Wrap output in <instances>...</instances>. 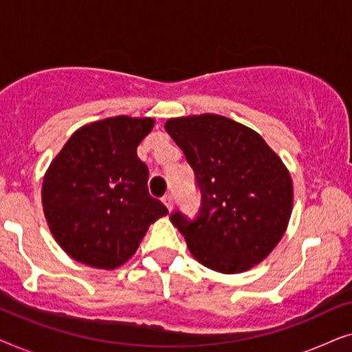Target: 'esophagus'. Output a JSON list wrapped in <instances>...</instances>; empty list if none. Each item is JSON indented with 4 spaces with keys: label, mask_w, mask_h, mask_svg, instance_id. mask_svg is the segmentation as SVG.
<instances>
[{
    "label": "esophagus",
    "mask_w": 352,
    "mask_h": 352,
    "mask_svg": "<svg viewBox=\"0 0 352 352\" xmlns=\"http://www.w3.org/2000/svg\"><path fill=\"white\" fill-rule=\"evenodd\" d=\"M162 201H163V204H165V206H166L168 210H170V211L173 210V195H171V194H166V195L162 199Z\"/></svg>",
    "instance_id": "obj_1"
}]
</instances>
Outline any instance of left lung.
Returning <instances> with one entry per match:
<instances>
[{
    "instance_id": "left-lung-1",
    "label": "left lung",
    "mask_w": 352,
    "mask_h": 352,
    "mask_svg": "<svg viewBox=\"0 0 352 352\" xmlns=\"http://www.w3.org/2000/svg\"><path fill=\"white\" fill-rule=\"evenodd\" d=\"M165 129L195 173V219L170 216L192 256L223 274L261 263L285 234L293 208L290 173L252 128L214 113L170 118Z\"/></svg>"
}]
</instances>
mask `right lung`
I'll return each instance as SVG.
<instances>
[{
	"label": "right lung",
	"instance_id": "add662e5",
	"mask_svg": "<svg viewBox=\"0 0 352 352\" xmlns=\"http://www.w3.org/2000/svg\"><path fill=\"white\" fill-rule=\"evenodd\" d=\"M153 123L120 115L85 124L51 162L43 179V211L56 242L75 261L98 269L122 266L148 226L168 214L148 194V168L138 157Z\"/></svg>",
	"mask_w": 352,
	"mask_h": 352
}]
</instances>
